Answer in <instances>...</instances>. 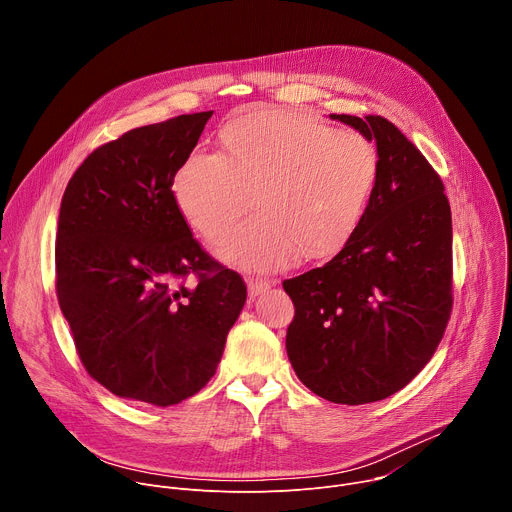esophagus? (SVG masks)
Returning a JSON list of instances; mask_svg holds the SVG:
<instances>
[{
	"label": "esophagus",
	"instance_id": "34e87169",
	"mask_svg": "<svg viewBox=\"0 0 512 512\" xmlns=\"http://www.w3.org/2000/svg\"><path fill=\"white\" fill-rule=\"evenodd\" d=\"M275 281H271V279H259V277H255V279H249V283H247V289H249V296L251 298H255V296H261V294H265V291L273 285Z\"/></svg>",
	"mask_w": 512,
	"mask_h": 512
}]
</instances>
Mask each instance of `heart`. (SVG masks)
<instances>
[{
    "label": "heart",
    "instance_id": "obj_1",
    "mask_svg": "<svg viewBox=\"0 0 512 512\" xmlns=\"http://www.w3.org/2000/svg\"><path fill=\"white\" fill-rule=\"evenodd\" d=\"M223 143L225 156L196 150L186 158L174 196L210 243L235 229L255 196L261 216L223 245L225 261L273 271L302 253L330 257L350 241L379 178V152L369 137L263 113L233 121Z\"/></svg>",
    "mask_w": 512,
    "mask_h": 512
}]
</instances>
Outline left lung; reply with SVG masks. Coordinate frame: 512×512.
Masks as SVG:
<instances>
[{
    "mask_svg": "<svg viewBox=\"0 0 512 512\" xmlns=\"http://www.w3.org/2000/svg\"><path fill=\"white\" fill-rule=\"evenodd\" d=\"M377 143L379 178L342 251L283 289L296 316L285 348L318 397L362 405L403 389L452 312V212L442 178L385 117L330 115Z\"/></svg>",
    "mask_w": 512,
    "mask_h": 512,
    "instance_id": "obj_1",
    "label": "left lung"
}]
</instances>
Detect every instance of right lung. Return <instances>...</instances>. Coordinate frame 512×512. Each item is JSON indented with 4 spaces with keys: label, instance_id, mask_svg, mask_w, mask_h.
<instances>
[{
    "label": "right lung",
    "instance_id": "right-lung-1",
    "mask_svg": "<svg viewBox=\"0 0 512 512\" xmlns=\"http://www.w3.org/2000/svg\"><path fill=\"white\" fill-rule=\"evenodd\" d=\"M210 117L180 115L101 145L60 202L58 304L87 373L123 399L168 407L196 395L247 300L241 275L200 249L172 192Z\"/></svg>",
    "mask_w": 512,
    "mask_h": 512
}]
</instances>
